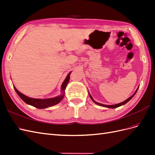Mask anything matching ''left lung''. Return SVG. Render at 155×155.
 Segmentation results:
<instances>
[{
    "label": "left lung",
    "instance_id": "8db88e82",
    "mask_svg": "<svg viewBox=\"0 0 155 155\" xmlns=\"http://www.w3.org/2000/svg\"><path fill=\"white\" fill-rule=\"evenodd\" d=\"M138 88H137V90L136 91V92L134 93V94H133L132 96H131L130 97H129L128 99H127L126 100H125L124 101H123V102H121V103H120V104H116V105H104V104H100V103H97V102H96V101H95L94 100H93V98H92V97L91 96V95L90 94V93L88 92V94H89V96H90V97H91V100L95 103L96 104H97V105H100V106H102V107H107V108H111V109H114V108H116V107H120V106H121V105H125L126 103H127L129 100H131V98H132L134 96V94L136 93H137V91H138Z\"/></svg>",
    "mask_w": 155,
    "mask_h": 155
}]
</instances>
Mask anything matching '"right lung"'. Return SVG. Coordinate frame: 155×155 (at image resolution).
<instances>
[{
  "mask_svg": "<svg viewBox=\"0 0 155 155\" xmlns=\"http://www.w3.org/2000/svg\"><path fill=\"white\" fill-rule=\"evenodd\" d=\"M70 73H71V72H70L67 75L66 79H64V81H63L62 85H61V90H62L63 94L56 97L48 98V99H43V100L31 98V97H28V96L23 94L21 93L15 87H14V89H15V92L18 95V96H19L21 99L26 103V104L30 105L31 106H34V107L37 108V109H46V108H48V107L58 104L62 100V99L64 97V89L66 88V87L69 81Z\"/></svg>",
  "mask_w": 155,
  "mask_h": 155,
  "instance_id": "right-lung-1",
  "label": "right lung"
}]
</instances>
